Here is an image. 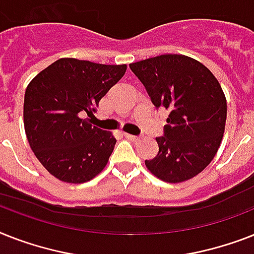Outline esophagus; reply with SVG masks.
<instances>
[{
    "label": "esophagus",
    "mask_w": 254,
    "mask_h": 254,
    "mask_svg": "<svg viewBox=\"0 0 254 254\" xmlns=\"http://www.w3.org/2000/svg\"><path fill=\"white\" fill-rule=\"evenodd\" d=\"M124 137L127 138V139H130V141H138V139H139V137H137V135H133V134H129V133H124Z\"/></svg>",
    "instance_id": "34e87169"
}]
</instances>
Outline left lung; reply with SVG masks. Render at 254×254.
<instances>
[{
	"mask_svg": "<svg viewBox=\"0 0 254 254\" xmlns=\"http://www.w3.org/2000/svg\"><path fill=\"white\" fill-rule=\"evenodd\" d=\"M156 108L170 111L159 152L145 160L166 183H183L209 166L223 138L227 102L205 65L184 55H162L129 65Z\"/></svg>",
	"mask_w": 254,
	"mask_h": 254,
	"instance_id": "1",
	"label": "left lung"
}]
</instances>
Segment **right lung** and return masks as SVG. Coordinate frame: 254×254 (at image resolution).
Instances as JSON below:
<instances>
[{
  "label": "right lung",
  "mask_w": 254,
  "mask_h": 254,
  "mask_svg": "<svg viewBox=\"0 0 254 254\" xmlns=\"http://www.w3.org/2000/svg\"><path fill=\"white\" fill-rule=\"evenodd\" d=\"M125 71L127 65L60 59L28 83L23 106L27 139L56 179L82 184L104 170L116 138L82 116H92Z\"/></svg>",
  "instance_id": "add662e5"
}]
</instances>
